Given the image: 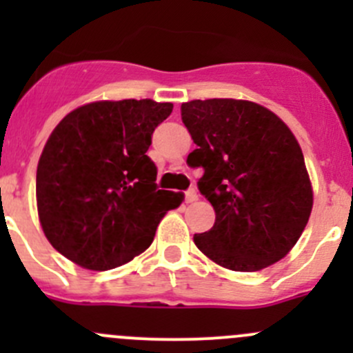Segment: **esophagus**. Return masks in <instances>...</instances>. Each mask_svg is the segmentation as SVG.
Here are the masks:
<instances>
[{
  "instance_id": "1",
  "label": "esophagus",
  "mask_w": 353,
  "mask_h": 353,
  "mask_svg": "<svg viewBox=\"0 0 353 353\" xmlns=\"http://www.w3.org/2000/svg\"><path fill=\"white\" fill-rule=\"evenodd\" d=\"M184 199H186V203L196 201V199H198L196 190H194V188H190V190H188L186 193H184Z\"/></svg>"
}]
</instances>
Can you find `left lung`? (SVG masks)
I'll list each match as a JSON object with an SVG mask.
<instances>
[{"label": "left lung", "instance_id": "left-lung-1", "mask_svg": "<svg viewBox=\"0 0 353 353\" xmlns=\"http://www.w3.org/2000/svg\"><path fill=\"white\" fill-rule=\"evenodd\" d=\"M181 117L196 143L188 163L203 167L198 190L215 223L194 234L203 254L234 272L280 261L307 225L312 188L294 133L263 105L236 99L191 101Z\"/></svg>", "mask_w": 353, "mask_h": 353}]
</instances>
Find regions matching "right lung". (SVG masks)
Masks as SVG:
<instances>
[{
  "label": "right lung",
  "instance_id": "right-lung-1",
  "mask_svg": "<svg viewBox=\"0 0 353 353\" xmlns=\"http://www.w3.org/2000/svg\"><path fill=\"white\" fill-rule=\"evenodd\" d=\"M170 102L101 101L71 110L49 137L37 165L39 220L56 251L87 270L131 261L183 194L157 188L147 155Z\"/></svg>",
  "mask_w": 353,
  "mask_h": 353
}]
</instances>
